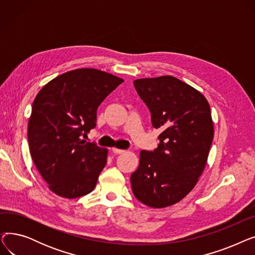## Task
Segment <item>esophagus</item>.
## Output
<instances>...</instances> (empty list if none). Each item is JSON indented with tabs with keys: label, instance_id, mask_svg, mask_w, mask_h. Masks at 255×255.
<instances>
[{
	"label": "esophagus",
	"instance_id": "obj_1",
	"mask_svg": "<svg viewBox=\"0 0 255 255\" xmlns=\"http://www.w3.org/2000/svg\"><path fill=\"white\" fill-rule=\"evenodd\" d=\"M112 151L115 154H123V153H125V150H121V149H117V148H113Z\"/></svg>",
	"mask_w": 255,
	"mask_h": 255
}]
</instances>
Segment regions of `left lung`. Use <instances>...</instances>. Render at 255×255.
Here are the masks:
<instances>
[{
  "mask_svg": "<svg viewBox=\"0 0 255 255\" xmlns=\"http://www.w3.org/2000/svg\"><path fill=\"white\" fill-rule=\"evenodd\" d=\"M133 85L150 110L153 127L163 131L157 149L140 152L130 178L132 191L148 207H169L194 188L207 164L214 137L210 105L202 93L170 75Z\"/></svg>",
  "mask_w": 255,
  "mask_h": 255,
  "instance_id": "left-lung-1",
  "label": "left lung"
}]
</instances>
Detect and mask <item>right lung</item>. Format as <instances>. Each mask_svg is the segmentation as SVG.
Returning <instances> with one entry per match:
<instances>
[{"mask_svg": "<svg viewBox=\"0 0 255 255\" xmlns=\"http://www.w3.org/2000/svg\"><path fill=\"white\" fill-rule=\"evenodd\" d=\"M123 82L111 73L82 68L57 76L37 94L28 140L33 161L52 192L77 198L95 188L107 150L82 136L95 128L98 106Z\"/></svg>", "mask_w": 255, "mask_h": 255, "instance_id": "add662e5", "label": "right lung"}]
</instances>
